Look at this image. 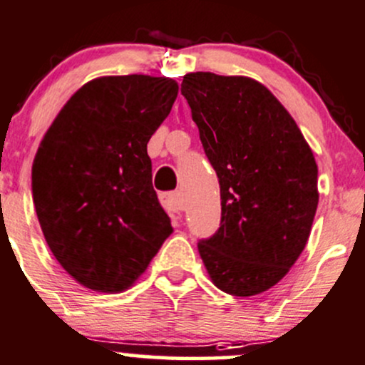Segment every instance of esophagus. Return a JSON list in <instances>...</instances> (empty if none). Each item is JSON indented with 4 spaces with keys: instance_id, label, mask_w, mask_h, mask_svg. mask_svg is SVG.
<instances>
[{
    "instance_id": "1",
    "label": "esophagus",
    "mask_w": 365,
    "mask_h": 365,
    "mask_svg": "<svg viewBox=\"0 0 365 365\" xmlns=\"http://www.w3.org/2000/svg\"><path fill=\"white\" fill-rule=\"evenodd\" d=\"M161 202L166 210L173 211V213H182L185 210V204H183L182 195L180 192H166V194H161Z\"/></svg>"
}]
</instances>
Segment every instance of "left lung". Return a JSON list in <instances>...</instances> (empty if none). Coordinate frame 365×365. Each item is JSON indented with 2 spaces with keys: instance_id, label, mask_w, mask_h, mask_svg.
<instances>
[{
  "instance_id": "8db88e82",
  "label": "left lung",
  "mask_w": 365,
  "mask_h": 365,
  "mask_svg": "<svg viewBox=\"0 0 365 365\" xmlns=\"http://www.w3.org/2000/svg\"><path fill=\"white\" fill-rule=\"evenodd\" d=\"M182 95L220 182L222 223L197 244L223 293L270 289L299 258L319 204L317 163L298 124L246 76L190 72Z\"/></svg>"
}]
</instances>
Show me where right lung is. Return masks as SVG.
Listing matches in <instances>:
<instances>
[{
    "mask_svg": "<svg viewBox=\"0 0 365 365\" xmlns=\"http://www.w3.org/2000/svg\"><path fill=\"white\" fill-rule=\"evenodd\" d=\"M178 95L171 78L103 76L79 88L33 163L48 247L76 282L121 293L173 232L152 187L147 143Z\"/></svg>",
    "mask_w": 365,
    "mask_h": 365,
    "instance_id": "right-lung-1",
    "label": "right lung"
}]
</instances>
